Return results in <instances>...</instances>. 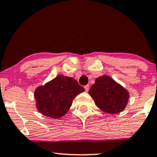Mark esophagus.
<instances>
[{
  "label": "esophagus",
  "mask_w": 157,
  "mask_h": 157,
  "mask_svg": "<svg viewBox=\"0 0 157 157\" xmlns=\"http://www.w3.org/2000/svg\"><path fill=\"white\" fill-rule=\"evenodd\" d=\"M84 88H85V90H86V91L88 92V90H89V86H88V85H87V86H85Z\"/></svg>",
  "instance_id": "1"
}]
</instances>
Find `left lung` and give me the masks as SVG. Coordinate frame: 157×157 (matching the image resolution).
<instances>
[{
  "label": "left lung",
  "mask_w": 157,
  "mask_h": 157,
  "mask_svg": "<svg viewBox=\"0 0 157 157\" xmlns=\"http://www.w3.org/2000/svg\"><path fill=\"white\" fill-rule=\"evenodd\" d=\"M88 93L99 108L110 114L124 110L129 97L125 88L108 76L98 77Z\"/></svg>",
  "instance_id": "obj_1"
}]
</instances>
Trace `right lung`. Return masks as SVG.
Instances as JSON below:
<instances>
[{"label":"right lung","mask_w":157,"mask_h":157,"mask_svg":"<svg viewBox=\"0 0 157 157\" xmlns=\"http://www.w3.org/2000/svg\"><path fill=\"white\" fill-rule=\"evenodd\" d=\"M84 90L72 77L59 75L35 90L36 107L44 116L60 118L70 108L73 99Z\"/></svg>","instance_id":"right-lung-1"}]
</instances>
